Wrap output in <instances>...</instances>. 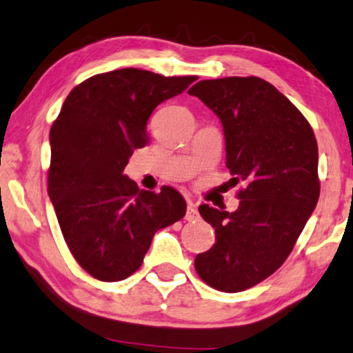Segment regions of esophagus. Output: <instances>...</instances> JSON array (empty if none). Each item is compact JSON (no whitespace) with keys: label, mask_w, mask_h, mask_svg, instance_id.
<instances>
[{"label":"esophagus","mask_w":353,"mask_h":353,"mask_svg":"<svg viewBox=\"0 0 353 353\" xmlns=\"http://www.w3.org/2000/svg\"><path fill=\"white\" fill-rule=\"evenodd\" d=\"M184 218H186V221H189V222H192V221H197V219H199V213H197V210H195L194 203L191 202V200H188L186 216H184Z\"/></svg>","instance_id":"1"}]
</instances>
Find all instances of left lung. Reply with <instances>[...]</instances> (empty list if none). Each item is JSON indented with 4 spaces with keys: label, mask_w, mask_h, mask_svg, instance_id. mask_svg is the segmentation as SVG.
Listing matches in <instances>:
<instances>
[{
    "label": "left lung",
    "mask_w": 353,
    "mask_h": 353,
    "mask_svg": "<svg viewBox=\"0 0 353 353\" xmlns=\"http://www.w3.org/2000/svg\"><path fill=\"white\" fill-rule=\"evenodd\" d=\"M216 113L225 137L240 205H200L216 243L195 257V270L216 290L235 294L262 283L285 262L316 208L319 150L301 112L259 77L200 80L188 91Z\"/></svg>",
    "instance_id": "obj_1"
}]
</instances>
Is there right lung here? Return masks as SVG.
Here are the masks:
<instances>
[{
  "mask_svg": "<svg viewBox=\"0 0 353 353\" xmlns=\"http://www.w3.org/2000/svg\"><path fill=\"white\" fill-rule=\"evenodd\" d=\"M194 80L135 68L97 74L70 91L52 124L48 195L68 248L93 278L126 279L154 233L186 214L175 189H139L123 170L134 150L148 143L154 108Z\"/></svg>",
  "mask_w": 353,
  "mask_h": 353,
  "instance_id": "add662e5",
  "label": "right lung"
}]
</instances>
